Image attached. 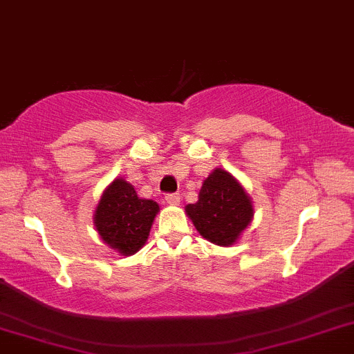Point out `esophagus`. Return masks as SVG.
Wrapping results in <instances>:
<instances>
[{
  "instance_id": "34e87169",
  "label": "esophagus",
  "mask_w": 354,
  "mask_h": 354,
  "mask_svg": "<svg viewBox=\"0 0 354 354\" xmlns=\"http://www.w3.org/2000/svg\"><path fill=\"white\" fill-rule=\"evenodd\" d=\"M165 200L166 203L169 205H178L180 203V195H178V193H168V195L165 196Z\"/></svg>"
}]
</instances>
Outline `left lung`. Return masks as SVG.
<instances>
[{
	"mask_svg": "<svg viewBox=\"0 0 354 354\" xmlns=\"http://www.w3.org/2000/svg\"><path fill=\"white\" fill-rule=\"evenodd\" d=\"M186 215L203 239L220 247L234 245L254 218V207L243 186L228 171L215 168Z\"/></svg>",
	"mask_w": 354,
	"mask_h": 354,
	"instance_id": "8db88e82",
	"label": "left lung"
}]
</instances>
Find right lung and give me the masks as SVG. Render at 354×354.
<instances>
[{"mask_svg": "<svg viewBox=\"0 0 354 354\" xmlns=\"http://www.w3.org/2000/svg\"><path fill=\"white\" fill-rule=\"evenodd\" d=\"M159 205L139 198L134 186L122 178L104 189L94 213L95 230L112 250L120 255H134L145 247Z\"/></svg>", "mask_w": 354, "mask_h": 354, "instance_id": "add662e5", "label": "right lung"}]
</instances>
